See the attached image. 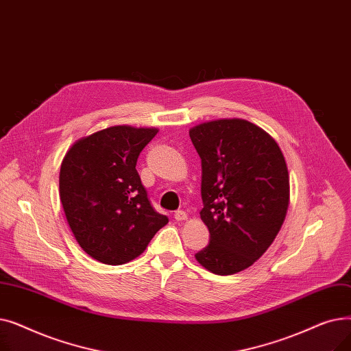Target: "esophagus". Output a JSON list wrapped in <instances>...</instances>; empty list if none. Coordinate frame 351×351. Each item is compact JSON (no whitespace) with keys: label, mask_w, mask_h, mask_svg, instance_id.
Returning <instances> with one entry per match:
<instances>
[{"label":"esophagus","mask_w":351,"mask_h":351,"mask_svg":"<svg viewBox=\"0 0 351 351\" xmlns=\"http://www.w3.org/2000/svg\"><path fill=\"white\" fill-rule=\"evenodd\" d=\"M175 219L178 220V222H183V220H188V215L183 210H178L175 213Z\"/></svg>","instance_id":"esophagus-1"}]
</instances>
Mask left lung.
Wrapping results in <instances>:
<instances>
[{
    "mask_svg": "<svg viewBox=\"0 0 351 351\" xmlns=\"http://www.w3.org/2000/svg\"><path fill=\"white\" fill-rule=\"evenodd\" d=\"M202 159L200 219L209 245L195 254L206 270L229 276L250 267L278 236L290 202L280 146L257 125L239 118L189 129Z\"/></svg>",
    "mask_w": 351,
    "mask_h": 351,
    "instance_id": "1",
    "label": "left lung"
}]
</instances>
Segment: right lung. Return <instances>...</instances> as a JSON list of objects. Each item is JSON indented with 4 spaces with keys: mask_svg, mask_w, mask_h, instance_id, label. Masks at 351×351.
I'll return each instance as SVG.
<instances>
[{
    "mask_svg": "<svg viewBox=\"0 0 351 351\" xmlns=\"http://www.w3.org/2000/svg\"><path fill=\"white\" fill-rule=\"evenodd\" d=\"M158 128L109 126L71 145L60 169V199L78 245L92 259H136L168 217L155 212L136 171Z\"/></svg>",
    "mask_w": 351,
    "mask_h": 351,
    "instance_id": "add662e5",
    "label": "right lung"
}]
</instances>
